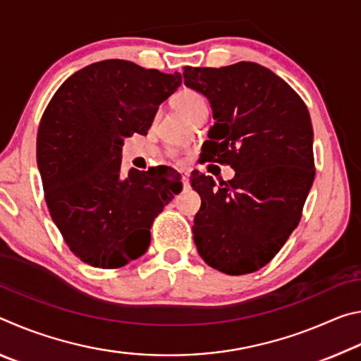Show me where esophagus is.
Masks as SVG:
<instances>
[{
  "label": "esophagus",
  "instance_id": "esophagus-1",
  "mask_svg": "<svg viewBox=\"0 0 361 361\" xmlns=\"http://www.w3.org/2000/svg\"><path fill=\"white\" fill-rule=\"evenodd\" d=\"M181 181H183V186H185V188L189 186V173H188V172H183Z\"/></svg>",
  "mask_w": 361,
  "mask_h": 361
}]
</instances>
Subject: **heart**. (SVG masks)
<instances>
[{"label": "heart", "instance_id": "obj_1", "mask_svg": "<svg viewBox=\"0 0 361 361\" xmlns=\"http://www.w3.org/2000/svg\"><path fill=\"white\" fill-rule=\"evenodd\" d=\"M173 105L183 116H185V118L191 121H194L199 114H202L209 109V103H207L205 97L202 94H199L197 90H192V89L180 90V92L175 95ZM173 156L178 157V154H173Z\"/></svg>", "mask_w": 361, "mask_h": 361}]
</instances>
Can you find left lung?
I'll return each instance as SVG.
<instances>
[{
  "mask_svg": "<svg viewBox=\"0 0 361 361\" xmlns=\"http://www.w3.org/2000/svg\"><path fill=\"white\" fill-rule=\"evenodd\" d=\"M185 84L210 102L215 126L202 145L207 162L226 164L234 178L216 186L192 172L202 204L192 234L207 264L229 276L266 266L299 223L312 188L314 130L307 106L266 66H185Z\"/></svg>",
  "mask_w": 361,
  "mask_h": 361,
  "instance_id": "8db88e82",
  "label": "left lung"
}]
</instances>
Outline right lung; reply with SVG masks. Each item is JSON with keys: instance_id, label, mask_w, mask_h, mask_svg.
<instances>
[{"instance_id": "add662e5", "label": "right lung", "mask_w": 361, "mask_h": 361, "mask_svg": "<svg viewBox=\"0 0 361 361\" xmlns=\"http://www.w3.org/2000/svg\"><path fill=\"white\" fill-rule=\"evenodd\" d=\"M180 84V73L103 60L71 75L44 109L36 161L46 204L66 245L87 264L116 269L140 258L154 218L181 191L169 167L121 173L124 138L146 135Z\"/></svg>"}]
</instances>
